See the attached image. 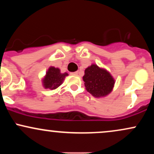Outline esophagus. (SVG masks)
Returning a JSON list of instances; mask_svg holds the SVG:
<instances>
[{
  "instance_id": "34e87169",
  "label": "esophagus",
  "mask_w": 154,
  "mask_h": 154,
  "mask_svg": "<svg viewBox=\"0 0 154 154\" xmlns=\"http://www.w3.org/2000/svg\"><path fill=\"white\" fill-rule=\"evenodd\" d=\"M70 75H78V72H71V73H70Z\"/></svg>"
}]
</instances>
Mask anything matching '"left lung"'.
<instances>
[{
    "instance_id": "8db88e82",
    "label": "left lung",
    "mask_w": 154,
    "mask_h": 154,
    "mask_svg": "<svg viewBox=\"0 0 154 154\" xmlns=\"http://www.w3.org/2000/svg\"><path fill=\"white\" fill-rule=\"evenodd\" d=\"M83 81L88 92L95 98L109 94L114 85V79L110 73L95 64H92L85 70Z\"/></svg>"
}]
</instances>
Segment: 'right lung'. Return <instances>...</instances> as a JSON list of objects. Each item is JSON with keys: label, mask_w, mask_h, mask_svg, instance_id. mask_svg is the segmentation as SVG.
<instances>
[{"label": "right lung", "mask_w": 154, "mask_h": 154, "mask_svg": "<svg viewBox=\"0 0 154 154\" xmlns=\"http://www.w3.org/2000/svg\"><path fill=\"white\" fill-rule=\"evenodd\" d=\"M66 76H68V74L66 72L62 74L60 72L59 69L51 66L43 80L44 88L51 90L56 89L62 84L63 79Z\"/></svg>", "instance_id": "1"}]
</instances>
